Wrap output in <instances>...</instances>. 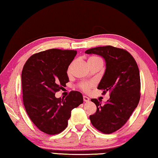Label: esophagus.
Returning <instances> with one entry per match:
<instances>
[{
	"mask_svg": "<svg viewBox=\"0 0 158 158\" xmlns=\"http://www.w3.org/2000/svg\"><path fill=\"white\" fill-rule=\"evenodd\" d=\"M83 100H84L85 102H88L89 100H90V98L87 97V96H85V95H84V96H83Z\"/></svg>",
	"mask_w": 158,
	"mask_h": 158,
	"instance_id": "obj_1",
	"label": "esophagus"
}]
</instances>
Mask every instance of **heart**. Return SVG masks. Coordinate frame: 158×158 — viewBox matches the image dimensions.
<instances>
[{
	"instance_id": "heart-1",
	"label": "heart",
	"mask_w": 158,
	"mask_h": 158,
	"mask_svg": "<svg viewBox=\"0 0 158 158\" xmlns=\"http://www.w3.org/2000/svg\"><path fill=\"white\" fill-rule=\"evenodd\" d=\"M92 59H100V58H98V57H91V58L89 59V60H92ZM73 65V62L72 63H70V65L68 66V70H67V73H68V75H70V73H71ZM93 86V83H88V82H85V83H82L81 85H80V88H81L83 90L86 91V92H87V91L90 90Z\"/></svg>"
}]
</instances>
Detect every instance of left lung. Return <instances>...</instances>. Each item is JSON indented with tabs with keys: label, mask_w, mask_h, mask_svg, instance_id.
I'll return each instance as SVG.
<instances>
[{
	"label": "left lung",
	"mask_w": 158,
	"mask_h": 158,
	"mask_svg": "<svg viewBox=\"0 0 158 158\" xmlns=\"http://www.w3.org/2000/svg\"><path fill=\"white\" fill-rule=\"evenodd\" d=\"M87 54H96L104 58L106 69L98 89L110 93V99L104 106L92 99L97 107L90 115L96 129L106 134L117 131L124 125L136 108L140 98V77L138 66L125 50L110 45L87 50Z\"/></svg>",
	"instance_id": "1"
}]
</instances>
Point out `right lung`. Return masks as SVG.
<instances>
[{
	"label": "right lung",
	"mask_w": 158,
	"mask_h": 158,
	"mask_svg": "<svg viewBox=\"0 0 158 158\" xmlns=\"http://www.w3.org/2000/svg\"><path fill=\"white\" fill-rule=\"evenodd\" d=\"M77 51L51 49L34 54L22 70L23 100L36 127L48 135L58 134L68 126L71 111L83 102L78 91H71L64 98L55 93L68 83L67 70Z\"/></svg>",
	"instance_id": "obj_1"
}]
</instances>
